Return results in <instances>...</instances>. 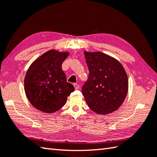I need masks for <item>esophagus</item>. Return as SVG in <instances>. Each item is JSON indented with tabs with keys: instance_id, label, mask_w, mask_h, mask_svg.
<instances>
[{
	"instance_id": "obj_1",
	"label": "esophagus",
	"mask_w": 157,
	"mask_h": 157,
	"mask_svg": "<svg viewBox=\"0 0 157 157\" xmlns=\"http://www.w3.org/2000/svg\"><path fill=\"white\" fill-rule=\"evenodd\" d=\"M73 86H74V87H75V90H78V89H79V86L78 84H73Z\"/></svg>"
}]
</instances>
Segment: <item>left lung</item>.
Here are the masks:
<instances>
[{"label": "left lung", "mask_w": 157, "mask_h": 157, "mask_svg": "<svg viewBox=\"0 0 157 157\" xmlns=\"http://www.w3.org/2000/svg\"><path fill=\"white\" fill-rule=\"evenodd\" d=\"M89 69L82 86L85 101L92 111L106 115L116 111L128 94V79L117 60L101 52H84Z\"/></svg>", "instance_id": "8db88e82"}]
</instances>
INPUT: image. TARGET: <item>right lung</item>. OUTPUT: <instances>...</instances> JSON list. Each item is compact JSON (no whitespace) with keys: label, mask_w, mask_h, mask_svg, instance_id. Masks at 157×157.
<instances>
[{"label":"right lung","mask_w":157,"mask_h":157,"mask_svg":"<svg viewBox=\"0 0 157 157\" xmlns=\"http://www.w3.org/2000/svg\"><path fill=\"white\" fill-rule=\"evenodd\" d=\"M68 55L67 52L51 50L33 62L26 73V96L39 111L47 113L57 111L75 90L74 86L67 82L62 70V63Z\"/></svg>","instance_id":"1"}]
</instances>
